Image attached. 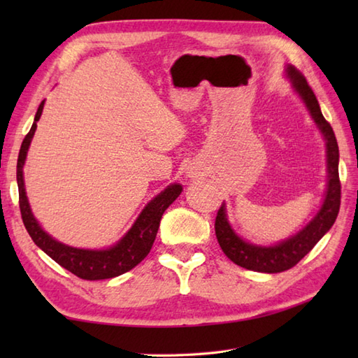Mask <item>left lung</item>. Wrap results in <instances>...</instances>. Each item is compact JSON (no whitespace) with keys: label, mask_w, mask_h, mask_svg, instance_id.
<instances>
[{"label":"left lung","mask_w":358,"mask_h":358,"mask_svg":"<svg viewBox=\"0 0 358 358\" xmlns=\"http://www.w3.org/2000/svg\"><path fill=\"white\" fill-rule=\"evenodd\" d=\"M287 75L291 78L295 90L300 94L301 100L306 103L310 115H313L326 140L329 181L320 212H318L315 218L305 229L294 235L292 238L271 248L249 245V243L243 241L232 231L229 223H227L224 203L220 206L215 218V235L220 243V248L223 249L226 257L235 264L241 266V268L266 273H277L294 268L317 245L318 240L331 229V226L338 215L341 201V183L338 177V144L336 134H334L331 124L324 120L315 94L308 85L306 78L303 77V73L296 71L294 66H289Z\"/></svg>","instance_id":"left-lung-1"}]
</instances>
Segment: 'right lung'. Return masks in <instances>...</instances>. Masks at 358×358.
<instances>
[{
  "instance_id": "obj_1",
  "label": "right lung",
  "mask_w": 358,
  "mask_h": 358,
  "mask_svg": "<svg viewBox=\"0 0 358 358\" xmlns=\"http://www.w3.org/2000/svg\"><path fill=\"white\" fill-rule=\"evenodd\" d=\"M44 101H41L40 108L36 110L34 124L30 127L29 134L22 140L18 163H17V181H18V192H20V210L21 218L24 223L26 229L34 243L41 248L52 260H55L64 269L72 272L83 280H106L118 277L121 273L134 269L136 264L144 260L152 245H154L159 222L164 210L177 200V196L183 191L180 185H172L164 191L157 195L146 208L143 209L138 220H136L132 229L126 234V237L121 240L117 246L106 250H86L77 249L62 245L57 240H53L45 234L36 220L32 215V210L27 203V196L24 191V181H22V166L27 155V149L30 140H32L34 132L36 129V121L40 120L43 112Z\"/></svg>"
}]
</instances>
